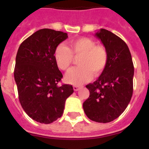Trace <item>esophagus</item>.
I'll list each match as a JSON object with an SVG mask.
<instances>
[{"label": "esophagus", "instance_id": "1", "mask_svg": "<svg viewBox=\"0 0 149 149\" xmlns=\"http://www.w3.org/2000/svg\"><path fill=\"white\" fill-rule=\"evenodd\" d=\"M80 86H76V85H74V86H73V89H74V91H77V90H79V89H80Z\"/></svg>", "mask_w": 149, "mask_h": 149}]
</instances>
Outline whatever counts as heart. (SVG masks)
<instances>
[{
  "label": "heart",
  "instance_id": "b5f03b06",
  "mask_svg": "<svg viewBox=\"0 0 149 149\" xmlns=\"http://www.w3.org/2000/svg\"><path fill=\"white\" fill-rule=\"evenodd\" d=\"M70 48L60 45L54 51L56 65L63 71H68L73 61V56H79L77 65L66 74L68 82L81 85L94 76L103 72L108 61V53L102 45H96L92 39L81 37L72 39L69 42Z\"/></svg>",
  "mask_w": 149,
  "mask_h": 149
}]
</instances>
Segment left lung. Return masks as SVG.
<instances>
[{"mask_svg": "<svg viewBox=\"0 0 149 149\" xmlns=\"http://www.w3.org/2000/svg\"><path fill=\"white\" fill-rule=\"evenodd\" d=\"M108 53V61L101 75L86 87L89 97L83 107L91 120L107 123L125 111L133 94L134 68L131 52L121 38L105 29L95 35Z\"/></svg>", "mask_w": 149, "mask_h": 149, "instance_id": "left-lung-1", "label": "left lung"}]
</instances>
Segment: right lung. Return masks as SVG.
<instances>
[{
	"instance_id": "obj_1",
	"label": "right lung",
	"mask_w": 149,
	"mask_h": 149,
	"mask_svg": "<svg viewBox=\"0 0 149 149\" xmlns=\"http://www.w3.org/2000/svg\"><path fill=\"white\" fill-rule=\"evenodd\" d=\"M66 33L41 29L24 41L15 58L14 77L22 108L33 120L50 124L63 113L72 85L58 86L63 74L54 58L56 48Z\"/></svg>"
}]
</instances>
